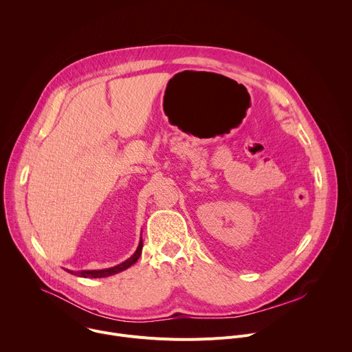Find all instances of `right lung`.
<instances>
[{
	"instance_id": "obj_1",
	"label": "right lung",
	"mask_w": 352,
	"mask_h": 352,
	"mask_svg": "<svg viewBox=\"0 0 352 352\" xmlns=\"http://www.w3.org/2000/svg\"><path fill=\"white\" fill-rule=\"evenodd\" d=\"M142 246H143V241H142V236H140V241H139V245L135 250V254L126 259L125 262L114 266V267H109V269H102V270H80V272H72V270H67L68 273L71 274H75L78 277H85V278H100V277H110L113 274H117L120 272H124L126 270L128 267H131L133 263L138 262L139 256L142 255Z\"/></svg>"
}]
</instances>
